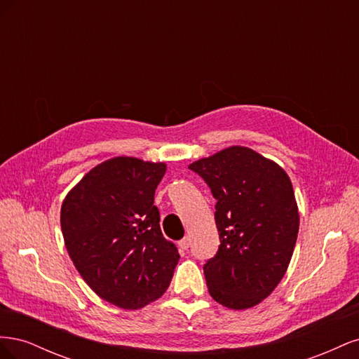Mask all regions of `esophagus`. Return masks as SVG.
I'll use <instances>...</instances> for the list:
<instances>
[{"instance_id": "esophagus-1", "label": "esophagus", "mask_w": 359, "mask_h": 359, "mask_svg": "<svg viewBox=\"0 0 359 359\" xmlns=\"http://www.w3.org/2000/svg\"><path fill=\"white\" fill-rule=\"evenodd\" d=\"M190 238L189 236H186V238H182L181 241H178V247L181 248V250H187L189 247H190Z\"/></svg>"}]
</instances>
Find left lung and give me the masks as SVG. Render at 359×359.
<instances>
[{
  "label": "left lung",
  "instance_id": "obj_1",
  "mask_svg": "<svg viewBox=\"0 0 359 359\" xmlns=\"http://www.w3.org/2000/svg\"><path fill=\"white\" fill-rule=\"evenodd\" d=\"M215 198L220 245L203 265L210 295L222 306H257L283 278L299 214L285 169L245 147H229L189 166Z\"/></svg>",
  "mask_w": 359,
  "mask_h": 359
}]
</instances>
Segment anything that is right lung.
Instances as JSON below:
<instances>
[{
	"label": "right lung",
	"mask_w": 359,
	"mask_h": 359,
	"mask_svg": "<svg viewBox=\"0 0 359 359\" xmlns=\"http://www.w3.org/2000/svg\"><path fill=\"white\" fill-rule=\"evenodd\" d=\"M165 172V163L106 160L61 206V231L76 269L97 295L124 310L160 298L178 264V250L163 236L154 205Z\"/></svg>",
	"instance_id": "add662e5"
}]
</instances>
